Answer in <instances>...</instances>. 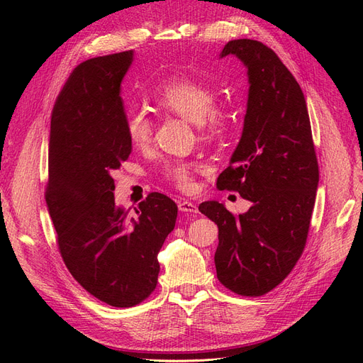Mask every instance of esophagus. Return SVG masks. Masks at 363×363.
<instances>
[{
	"instance_id": "esophagus-1",
	"label": "esophagus",
	"mask_w": 363,
	"mask_h": 363,
	"mask_svg": "<svg viewBox=\"0 0 363 363\" xmlns=\"http://www.w3.org/2000/svg\"><path fill=\"white\" fill-rule=\"evenodd\" d=\"M178 208L181 212H190V213H197V206L189 200H179L178 202Z\"/></svg>"
}]
</instances>
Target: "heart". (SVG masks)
Returning <instances> with one entry per match:
<instances>
[{"instance_id":"b5f03b06","label":"heart","mask_w":363,"mask_h":363,"mask_svg":"<svg viewBox=\"0 0 363 363\" xmlns=\"http://www.w3.org/2000/svg\"><path fill=\"white\" fill-rule=\"evenodd\" d=\"M152 101L160 109L199 124L208 138L220 136L224 128V115L218 111L217 92L209 85L194 79H174L160 85ZM125 133L134 147H145L152 138V121L145 111H131L125 118ZM200 164L170 163L164 167V178L181 191L190 193L196 186V173Z\"/></svg>"}]
</instances>
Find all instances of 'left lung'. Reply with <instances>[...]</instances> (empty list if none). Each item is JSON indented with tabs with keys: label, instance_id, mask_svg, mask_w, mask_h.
<instances>
[{
	"label": "left lung",
	"instance_id": "obj_1",
	"mask_svg": "<svg viewBox=\"0 0 363 363\" xmlns=\"http://www.w3.org/2000/svg\"><path fill=\"white\" fill-rule=\"evenodd\" d=\"M247 67L248 101L242 136L217 179L252 203L235 217L211 200L199 211L218 225L216 267L220 283L242 296H262L291 272L306 244L318 186L310 116L296 79L257 40L227 43Z\"/></svg>",
	"mask_w": 363,
	"mask_h": 363
}]
</instances>
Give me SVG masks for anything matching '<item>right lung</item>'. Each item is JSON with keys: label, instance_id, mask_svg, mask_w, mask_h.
Returning <instances> with one entry per match:
<instances>
[{"label": "right lung", "instance_id": "obj_1", "mask_svg": "<svg viewBox=\"0 0 363 363\" xmlns=\"http://www.w3.org/2000/svg\"><path fill=\"white\" fill-rule=\"evenodd\" d=\"M134 52L79 64L52 111L46 203L58 250L73 278L116 308L154 291L158 252L174 229L178 206L161 193L139 203L136 217L115 205L113 170L131 154L121 82Z\"/></svg>", "mask_w": 363, "mask_h": 363}]
</instances>
